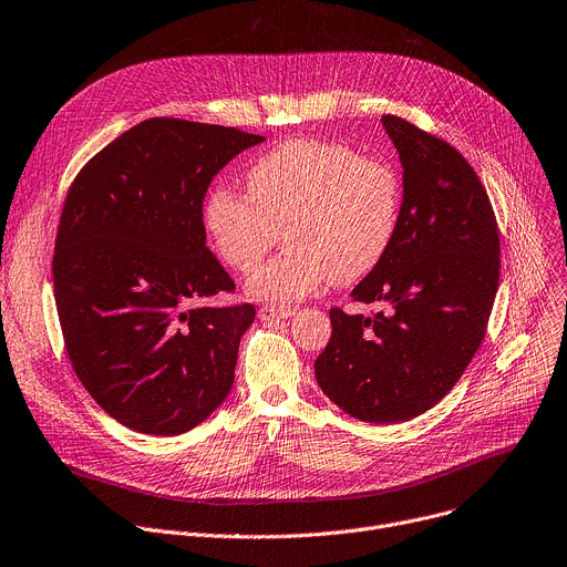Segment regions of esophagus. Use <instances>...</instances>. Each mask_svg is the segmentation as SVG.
Here are the masks:
<instances>
[{
  "label": "esophagus",
  "mask_w": 567,
  "mask_h": 567,
  "mask_svg": "<svg viewBox=\"0 0 567 567\" xmlns=\"http://www.w3.org/2000/svg\"><path fill=\"white\" fill-rule=\"evenodd\" d=\"M295 316V309H286V307H260V311H258V318L264 320V322H270V320H288V318H292Z\"/></svg>",
  "instance_id": "1"
}]
</instances>
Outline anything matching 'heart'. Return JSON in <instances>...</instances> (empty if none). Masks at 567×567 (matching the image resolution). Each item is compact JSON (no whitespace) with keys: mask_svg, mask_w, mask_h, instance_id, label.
Wrapping results in <instances>:
<instances>
[{"mask_svg":"<svg viewBox=\"0 0 567 567\" xmlns=\"http://www.w3.org/2000/svg\"><path fill=\"white\" fill-rule=\"evenodd\" d=\"M247 186L249 195L213 188L204 225L238 272L252 270L285 227L291 245L247 279L256 299L290 303L327 279L354 284L381 264L400 227L398 169L342 143L284 141L249 165Z\"/></svg>","mask_w":567,"mask_h":567,"instance_id":"obj_1","label":"heart"}]
</instances>
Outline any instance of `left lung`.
I'll use <instances>...</instances> for the list:
<instances>
[{"instance_id": "1", "label": "left lung", "mask_w": 567, "mask_h": 567, "mask_svg": "<svg viewBox=\"0 0 567 567\" xmlns=\"http://www.w3.org/2000/svg\"><path fill=\"white\" fill-rule=\"evenodd\" d=\"M381 124L404 169L400 227L352 299L385 313L331 309L316 379L344 413L393 424L439 404L482 344L499 286V231L461 152L398 115Z\"/></svg>"}]
</instances>
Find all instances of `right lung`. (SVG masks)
<instances>
[{
  "label": "right lung",
  "mask_w": 567,
  "mask_h": 567,
  "mask_svg": "<svg viewBox=\"0 0 567 567\" xmlns=\"http://www.w3.org/2000/svg\"><path fill=\"white\" fill-rule=\"evenodd\" d=\"M234 126L152 117L76 174L54 251V297L72 368L120 424L179 435L234 385L251 303L193 307L234 290L206 247L204 195L264 143Z\"/></svg>",
  "instance_id": "1"
}]
</instances>
